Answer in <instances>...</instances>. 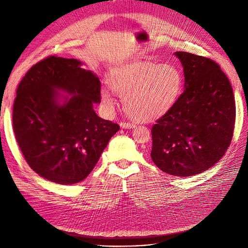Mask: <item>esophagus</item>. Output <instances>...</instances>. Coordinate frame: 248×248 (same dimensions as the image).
<instances>
[{
  "mask_svg": "<svg viewBox=\"0 0 248 248\" xmlns=\"http://www.w3.org/2000/svg\"><path fill=\"white\" fill-rule=\"evenodd\" d=\"M120 126L122 127V128H125V129H130V128H133L134 125L133 123H126V122H121L120 123Z\"/></svg>",
  "mask_w": 248,
  "mask_h": 248,
  "instance_id": "34e87169",
  "label": "esophagus"
}]
</instances>
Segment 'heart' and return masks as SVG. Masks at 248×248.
<instances>
[{
	"label": "heart",
	"instance_id": "heart-1",
	"mask_svg": "<svg viewBox=\"0 0 248 248\" xmlns=\"http://www.w3.org/2000/svg\"><path fill=\"white\" fill-rule=\"evenodd\" d=\"M112 91L123 97L124 110L134 120L153 121L175 106L182 91V74L176 66L137 61L117 66L108 78ZM101 101L108 110L116 100L108 90L101 91Z\"/></svg>",
	"mask_w": 248,
	"mask_h": 248
}]
</instances>
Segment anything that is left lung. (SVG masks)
<instances>
[{
  "label": "left lung",
  "mask_w": 248,
  "mask_h": 248,
  "mask_svg": "<svg viewBox=\"0 0 248 248\" xmlns=\"http://www.w3.org/2000/svg\"><path fill=\"white\" fill-rule=\"evenodd\" d=\"M184 72V92L156 121L151 158L167 174L189 177L218 162L234 131L232 89L219 65L186 51H176Z\"/></svg>",
  "instance_id": "1"
}]
</instances>
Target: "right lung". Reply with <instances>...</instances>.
<instances>
[{"label": "right lung", "instance_id": "add662e5", "mask_svg": "<svg viewBox=\"0 0 248 248\" xmlns=\"http://www.w3.org/2000/svg\"><path fill=\"white\" fill-rule=\"evenodd\" d=\"M81 65L77 59L42 60L19 82L13 104V130L26 161L62 185L87 178L120 129L97 116L100 80Z\"/></svg>", "mask_w": 248, "mask_h": 248}]
</instances>
